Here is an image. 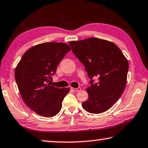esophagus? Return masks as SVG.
I'll return each instance as SVG.
<instances>
[{"label": "esophagus", "instance_id": "1", "mask_svg": "<svg viewBox=\"0 0 148 148\" xmlns=\"http://www.w3.org/2000/svg\"><path fill=\"white\" fill-rule=\"evenodd\" d=\"M71 90L73 91V92H78V91H79V90H81V88H80V87H79V88H71Z\"/></svg>", "mask_w": 148, "mask_h": 148}]
</instances>
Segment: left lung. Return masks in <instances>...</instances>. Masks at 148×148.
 I'll return each mask as SVG.
<instances>
[{"instance_id": "left-lung-1", "label": "left lung", "mask_w": 148, "mask_h": 148, "mask_svg": "<svg viewBox=\"0 0 148 148\" xmlns=\"http://www.w3.org/2000/svg\"><path fill=\"white\" fill-rule=\"evenodd\" d=\"M69 44L90 79L91 85L86 88L88 98L82 103L84 110L96 114L108 110L125 88L129 70L127 58L114 43L101 38H88ZM96 76L99 82L93 84Z\"/></svg>"}]
</instances>
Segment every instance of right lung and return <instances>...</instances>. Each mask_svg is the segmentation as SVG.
Listing matches in <instances>:
<instances>
[{"label": "right lung", "mask_w": 148, "mask_h": 148, "mask_svg": "<svg viewBox=\"0 0 148 148\" xmlns=\"http://www.w3.org/2000/svg\"><path fill=\"white\" fill-rule=\"evenodd\" d=\"M71 50L64 42H45L33 46L21 57L15 69V79L24 103L38 115H56L69 88L50 85L51 75L66 53Z\"/></svg>", "instance_id": "1"}]
</instances>
